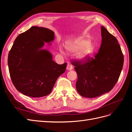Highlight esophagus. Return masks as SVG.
<instances>
[{
	"instance_id": "1",
	"label": "esophagus",
	"mask_w": 132,
	"mask_h": 132,
	"mask_svg": "<svg viewBox=\"0 0 132 132\" xmlns=\"http://www.w3.org/2000/svg\"><path fill=\"white\" fill-rule=\"evenodd\" d=\"M67 69L68 70H71L73 69V66L70 65V64H68L67 66Z\"/></svg>"
}]
</instances>
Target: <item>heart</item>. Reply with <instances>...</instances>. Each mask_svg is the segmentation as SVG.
Returning <instances> with one entry per match:
<instances>
[{
  "mask_svg": "<svg viewBox=\"0 0 132 132\" xmlns=\"http://www.w3.org/2000/svg\"><path fill=\"white\" fill-rule=\"evenodd\" d=\"M67 49L70 52H78V59L80 61L85 62L93 57L95 51V46L84 37H79L69 43Z\"/></svg>",
  "mask_w": 132,
  "mask_h": 132,
  "instance_id": "1",
  "label": "heart"
}]
</instances>
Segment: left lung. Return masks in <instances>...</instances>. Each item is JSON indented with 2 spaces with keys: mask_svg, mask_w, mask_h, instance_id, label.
<instances>
[{
  "mask_svg": "<svg viewBox=\"0 0 132 132\" xmlns=\"http://www.w3.org/2000/svg\"><path fill=\"white\" fill-rule=\"evenodd\" d=\"M102 42L94 58L73 62L78 75L76 87L83 97L93 98L109 93L117 82L124 57L117 39L101 26Z\"/></svg>",
  "mask_w": 132,
  "mask_h": 132,
  "instance_id": "1",
  "label": "left lung"
}]
</instances>
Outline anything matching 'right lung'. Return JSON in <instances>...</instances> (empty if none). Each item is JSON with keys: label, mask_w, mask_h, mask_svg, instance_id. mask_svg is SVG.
I'll return each instance as SVG.
<instances>
[{"label": "right lung", "mask_w": 132, "mask_h": 132, "mask_svg": "<svg viewBox=\"0 0 132 132\" xmlns=\"http://www.w3.org/2000/svg\"><path fill=\"white\" fill-rule=\"evenodd\" d=\"M54 33L47 28L32 26L15 39L8 54L10 78L15 88L22 94L41 97L50 94L67 63L58 64L50 52L42 48L51 45Z\"/></svg>", "instance_id": "add662e5"}]
</instances>
